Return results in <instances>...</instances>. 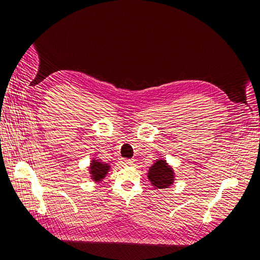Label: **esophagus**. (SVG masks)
<instances>
[{
	"instance_id": "esophagus-1",
	"label": "esophagus",
	"mask_w": 260,
	"mask_h": 260,
	"mask_svg": "<svg viewBox=\"0 0 260 260\" xmlns=\"http://www.w3.org/2000/svg\"><path fill=\"white\" fill-rule=\"evenodd\" d=\"M122 164L125 166H132L135 161H133V159H122Z\"/></svg>"
}]
</instances>
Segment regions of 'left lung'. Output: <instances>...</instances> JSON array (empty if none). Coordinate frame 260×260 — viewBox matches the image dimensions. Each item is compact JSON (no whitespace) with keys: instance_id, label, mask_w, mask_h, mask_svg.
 <instances>
[{"instance_id":"obj_1","label":"left lung","mask_w":260,"mask_h":260,"mask_svg":"<svg viewBox=\"0 0 260 260\" xmlns=\"http://www.w3.org/2000/svg\"><path fill=\"white\" fill-rule=\"evenodd\" d=\"M147 178L156 190L168 188L175 183V169L167 162L166 159H156L152 166L148 168Z\"/></svg>"}]
</instances>
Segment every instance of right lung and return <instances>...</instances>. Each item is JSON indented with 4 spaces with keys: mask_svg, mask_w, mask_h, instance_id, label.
I'll list each match as a JSON object with an SVG mask.
<instances>
[{
    "mask_svg": "<svg viewBox=\"0 0 260 260\" xmlns=\"http://www.w3.org/2000/svg\"><path fill=\"white\" fill-rule=\"evenodd\" d=\"M89 174L90 178L95 183H100L105 179L107 174L112 169V166L109 164L102 161L101 159L96 158V157H93L89 165Z\"/></svg>",
    "mask_w": 260,
    "mask_h": 260,
    "instance_id": "right-lung-1",
    "label": "right lung"
}]
</instances>
